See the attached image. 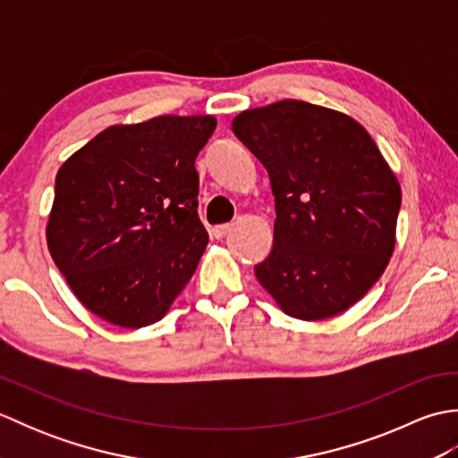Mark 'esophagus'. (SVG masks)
<instances>
[{
  "label": "esophagus",
  "instance_id": "esophagus-1",
  "mask_svg": "<svg viewBox=\"0 0 458 458\" xmlns=\"http://www.w3.org/2000/svg\"><path fill=\"white\" fill-rule=\"evenodd\" d=\"M232 230V224H220V226H214L212 228V234H214V238H224L228 234V232Z\"/></svg>",
  "mask_w": 458,
  "mask_h": 458
}]
</instances>
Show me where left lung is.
<instances>
[{
	"mask_svg": "<svg viewBox=\"0 0 458 458\" xmlns=\"http://www.w3.org/2000/svg\"><path fill=\"white\" fill-rule=\"evenodd\" d=\"M276 197L274 248L256 277L285 315L344 313L395 250L402 187L372 135L348 114L281 100L232 120Z\"/></svg>",
	"mask_w": 458,
	"mask_h": 458,
	"instance_id": "left-lung-1",
	"label": "left lung"
}]
</instances>
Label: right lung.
<instances>
[{
  "label": "right lung",
  "mask_w": 458,
  "mask_h": 458,
  "mask_svg": "<svg viewBox=\"0 0 458 458\" xmlns=\"http://www.w3.org/2000/svg\"><path fill=\"white\" fill-rule=\"evenodd\" d=\"M214 128V115L110 125L61 165L47 246L96 317L153 325L191 281L208 244L194 159Z\"/></svg>",
  "instance_id": "1"
}]
</instances>
